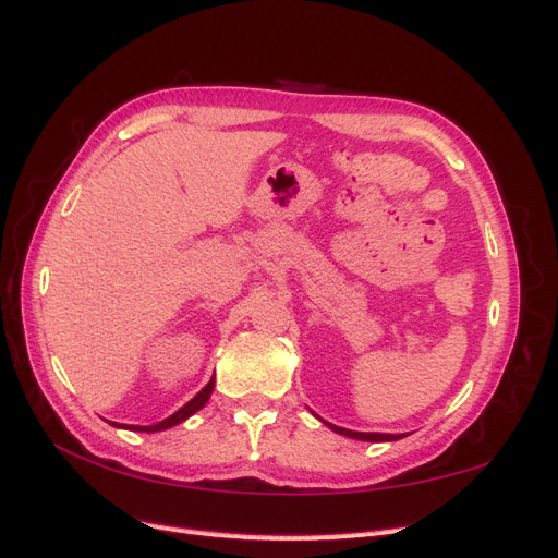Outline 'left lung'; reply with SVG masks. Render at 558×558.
<instances>
[{"label":"left lung","instance_id":"left-lung-1","mask_svg":"<svg viewBox=\"0 0 558 558\" xmlns=\"http://www.w3.org/2000/svg\"><path fill=\"white\" fill-rule=\"evenodd\" d=\"M324 424L330 430H335V433H340L344 437H351V440H363V442H396V440H402L404 435H410V433H398V435H393V433H359V430L332 426V424H328V421H324Z\"/></svg>","mask_w":558,"mask_h":558}]
</instances>
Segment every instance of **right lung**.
Here are the masks:
<instances>
[{
	"label": "right lung",
	"mask_w": 558,
	"mask_h": 558,
	"mask_svg": "<svg viewBox=\"0 0 558 558\" xmlns=\"http://www.w3.org/2000/svg\"><path fill=\"white\" fill-rule=\"evenodd\" d=\"M214 384H216V379L211 377V379L207 381V386L202 388V391H199L195 398H191L189 402L183 404L181 410H177L172 416H167V418L158 421V424H154V426H128V424H113V421H109V424L116 426V428H128V430H140V433H158V430H167V428H172V426H179L181 421H185V418L193 416L195 412H199L202 408H205L207 400L211 398Z\"/></svg>",
	"instance_id": "1"
}]
</instances>
